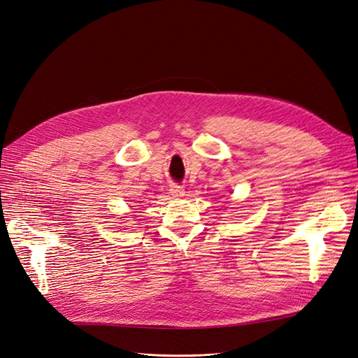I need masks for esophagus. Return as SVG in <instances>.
<instances>
[{"instance_id": "1", "label": "esophagus", "mask_w": 358, "mask_h": 358, "mask_svg": "<svg viewBox=\"0 0 358 358\" xmlns=\"http://www.w3.org/2000/svg\"><path fill=\"white\" fill-rule=\"evenodd\" d=\"M169 192H171V194H172V197H182L184 196V187H181V186H176V184H172L171 186V189H169Z\"/></svg>"}]
</instances>
